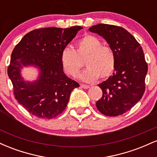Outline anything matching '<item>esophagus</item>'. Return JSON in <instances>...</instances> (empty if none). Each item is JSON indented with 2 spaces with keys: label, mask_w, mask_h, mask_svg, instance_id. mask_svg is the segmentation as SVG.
<instances>
[{
  "label": "esophagus",
  "mask_w": 157,
  "mask_h": 157,
  "mask_svg": "<svg viewBox=\"0 0 157 157\" xmlns=\"http://www.w3.org/2000/svg\"><path fill=\"white\" fill-rule=\"evenodd\" d=\"M80 86L82 88V89H88L90 87V86H88V85H85V84H81Z\"/></svg>",
  "instance_id": "34e87169"
}]
</instances>
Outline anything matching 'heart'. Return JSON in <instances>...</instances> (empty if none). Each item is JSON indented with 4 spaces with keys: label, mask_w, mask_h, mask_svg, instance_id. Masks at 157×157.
Masks as SVG:
<instances>
[{
    "label": "heart",
    "mask_w": 157,
    "mask_h": 157,
    "mask_svg": "<svg viewBox=\"0 0 157 157\" xmlns=\"http://www.w3.org/2000/svg\"><path fill=\"white\" fill-rule=\"evenodd\" d=\"M71 48H63L60 55V62L65 73L76 77L86 62L87 69L80 76L86 82H94L99 77L109 78L116 68V55L111 47L102 44L98 37L86 35L79 40Z\"/></svg>",
    "instance_id": "b5f03b06"
}]
</instances>
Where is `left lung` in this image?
I'll return each instance as SVG.
<instances>
[{
    "label": "left lung",
    "mask_w": 157,
    "mask_h": 157,
    "mask_svg": "<svg viewBox=\"0 0 157 157\" xmlns=\"http://www.w3.org/2000/svg\"><path fill=\"white\" fill-rule=\"evenodd\" d=\"M89 30L102 36L116 55L113 75L98 85L102 96L96 106L102 114L119 116L134 107L145 92L147 65L143 50L134 36L120 26L100 23Z\"/></svg>",
    "instance_id": "8db88e82"
}]
</instances>
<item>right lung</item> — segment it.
I'll use <instances>...</instances> for the list:
<instances>
[{
	"label": "right lung",
	"mask_w": 157,
	"mask_h": 157,
	"mask_svg": "<svg viewBox=\"0 0 157 157\" xmlns=\"http://www.w3.org/2000/svg\"><path fill=\"white\" fill-rule=\"evenodd\" d=\"M82 29H37L27 33L15 46L7 72L15 98L31 114L42 119L56 117L67 106L72 90L80 86L65 75L60 55ZM26 66L39 68V76L33 82L25 81L21 76V68Z\"/></svg>",
	"instance_id": "obj_1"
}]
</instances>
